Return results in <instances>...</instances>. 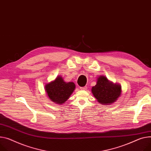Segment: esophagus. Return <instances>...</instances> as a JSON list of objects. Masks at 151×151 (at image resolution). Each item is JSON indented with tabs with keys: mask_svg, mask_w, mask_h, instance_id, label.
<instances>
[{
	"mask_svg": "<svg viewBox=\"0 0 151 151\" xmlns=\"http://www.w3.org/2000/svg\"><path fill=\"white\" fill-rule=\"evenodd\" d=\"M80 89L81 90H86V89H87V86H84V87H80Z\"/></svg>",
	"mask_w": 151,
	"mask_h": 151,
	"instance_id": "esophagus-1",
	"label": "esophagus"
}]
</instances>
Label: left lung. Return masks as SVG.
Returning a JSON list of instances; mask_svg holds the SVG:
<instances>
[{
	"label": "left lung",
	"instance_id": "left-lung-1",
	"mask_svg": "<svg viewBox=\"0 0 151 151\" xmlns=\"http://www.w3.org/2000/svg\"><path fill=\"white\" fill-rule=\"evenodd\" d=\"M91 91L100 103L110 105L121 95L122 86L110 82L106 77L100 76L97 78V84L92 88Z\"/></svg>",
	"mask_w": 151,
	"mask_h": 151
}]
</instances>
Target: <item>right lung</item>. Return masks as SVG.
Here are the masks:
<instances>
[{
  "mask_svg": "<svg viewBox=\"0 0 151 151\" xmlns=\"http://www.w3.org/2000/svg\"><path fill=\"white\" fill-rule=\"evenodd\" d=\"M45 91L50 99L57 104L65 103L74 92L76 85L73 82H66L62 77L58 76L52 82L46 84Z\"/></svg>",
  "mask_w": 151,
  "mask_h": 151,
  "instance_id": "right-lung-1",
  "label": "right lung"
}]
</instances>
